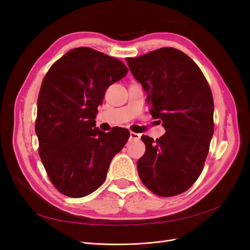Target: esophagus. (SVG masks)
<instances>
[{
  "label": "esophagus",
  "mask_w": 250,
  "mask_h": 250,
  "mask_svg": "<svg viewBox=\"0 0 250 250\" xmlns=\"http://www.w3.org/2000/svg\"><path fill=\"white\" fill-rule=\"evenodd\" d=\"M140 139H141V134L130 131V140H133V141H139Z\"/></svg>",
  "instance_id": "34e87169"
}]
</instances>
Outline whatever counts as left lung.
I'll list each match as a JSON object with an SVG mask.
<instances>
[{
	"mask_svg": "<svg viewBox=\"0 0 250 250\" xmlns=\"http://www.w3.org/2000/svg\"><path fill=\"white\" fill-rule=\"evenodd\" d=\"M147 93L150 113L166 133L155 142L143 135L138 161L143 184L163 197L186 192L202 172L214 133V100L201 70L184 52L161 48L126 58Z\"/></svg>",
	"mask_w": 250,
	"mask_h": 250,
	"instance_id": "8db88e82",
	"label": "left lung"
}]
</instances>
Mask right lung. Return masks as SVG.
<instances>
[{"instance_id":"right-lung-1","label":"right lung","mask_w":250,"mask_h":250,"mask_svg":"<svg viewBox=\"0 0 250 250\" xmlns=\"http://www.w3.org/2000/svg\"><path fill=\"white\" fill-rule=\"evenodd\" d=\"M127 72L121 60L80 47L65 53L44 76L35 132L43 167L63 195L80 198L96 191L129 139L125 128L104 132L95 121L106 89Z\"/></svg>"}]
</instances>
